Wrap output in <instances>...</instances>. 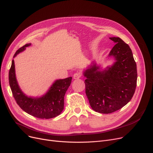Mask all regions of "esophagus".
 <instances>
[{"mask_svg": "<svg viewBox=\"0 0 153 153\" xmlns=\"http://www.w3.org/2000/svg\"><path fill=\"white\" fill-rule=\"evenodd\" d=\"M81 77V74L80 72H76L74 74V76H73V78H74V79H79Z\"/></svg>", "mask_w": 153, "mask_h": 153, "instance_id": "1", "label": "esophagus"}]
</instances>
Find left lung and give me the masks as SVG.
Segmentation results:
<instances>
[{
    "mask_svg": "<svg viewBox=\"0 0 153 153\" xmlns=\"http://www.w3.org/2000/svg\"><path fill=\"white\" fill-rule=\"evenodd\" d=\"M115 45L109 56L116 62L107 70L99 71L96 64L86 70L85 94L92 109L102 114L114 112L127 104L137 84V67L128 44L119 37H111Z\"/></svg>",
    "mask_w": 153,
    "mask_h": 153,
    "instance_id": "left-lung-1",
    "label": "left lung"
}]
</instances>
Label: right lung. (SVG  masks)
<instances>
[{
    "label": "right lung",
    "instance_id": "right-lung-1",
    "mask_svg": "<svg viewBox=\"0 0 153 153\" xmlns=\"http://www.w3.org/2000/svg\"><path fill=\"white\" fill-rule=\"evenodd\" d=\"M30 44L19 48L14 57L23 51ZM72 77L56 81L47 94L40 98H31L25 96L20 89L15 74L14 61L12 60L9 72V82L15 100L19 106L29 114L39 119H51L61 114L64 109V96L71 83Z\"/></svg>",
    "mask_w": 153,
    "mask_h": 153
}]
</instances>
